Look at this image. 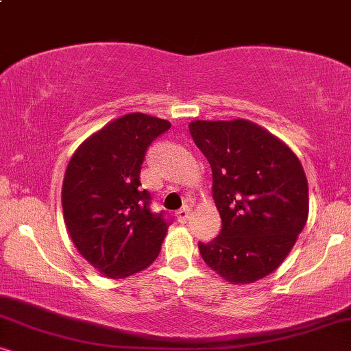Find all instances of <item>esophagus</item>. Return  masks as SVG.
Segmentation results:
<instances>
[{
  "label": "esophagus",
  "mask_w": 351,
  "mask_h": 351,
  "mask_svg": "<svg viewBox=\"0 0 351 351\" xmlns=\"http://www.w3.org/2000/svg\"><path fill=\"white\" fill-rule=\"evenodd\" d=\"M190 208H182L180 210H177V214H176V217H177V220H179L180 223H185L186 220L190 219Z\"/></svg>",
  "instance_id": "1"
}]
</instances>
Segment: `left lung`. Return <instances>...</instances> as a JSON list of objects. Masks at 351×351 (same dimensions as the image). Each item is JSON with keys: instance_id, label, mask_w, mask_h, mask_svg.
<instances>
[{"instance_id": "1", "label": "left lung", "mask_w": 351, "mask_h": 351, "mask_svg": "<svg viewBox=\"0 0 351 351\" xmlns=\"http://www.w3.org/2000/svg\"><path fill=\"white\" fill-rule=\"evenodd\" d=\"M190 134L213 169L222 230L198 243L208 267L232 285L275 271L308 219V182L295 153L247 119L191 121Z\"/></svg>"}]
</instances>
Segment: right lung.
<instances>
[{
	"mask_svg": "<svg viewBox=\"0 0 351 351\" xmlns=\"http://www.w3.org/2000/svg\"><path fill=\"white\" fill-rule=\"evenodd\" d=\"M171 123L129 113L86 138L71 156L62 208L78 252L107 278L142 271L158 257L169 222L142 189L147 148Z\"/></svg>",
	"mask_w": 351,
	"mask_h": 351,
	"instance_id": "obj_1",
	"label": "right lung"
}]
</instances>
